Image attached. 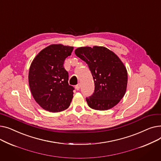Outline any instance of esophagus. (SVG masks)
Here are the masks:
<instances>
[{
	"mask_svg": "<svg viewBox=\"0 0 161 161\" xmlns=\"http://www.w3.org/2000/svg\"><path fill=\"white\" fill-rule=\"evenodd\" d=\"M75 87V89H76V90H80V87H81V85H80V83H78V85H76Z\"/></svg>",
	"mask_w": 161,
	"mask_h": 161,
	"instance_id": "obj_1",
	"label": "esophagus"
}]
</instances>
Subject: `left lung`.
I'll return each instance as SVG.
<instances>
[{"label": "left lung", "instance_id": "left-lung-1", "mask_svg": "<svg viewBox=\"0 0 161 161\" xmlns=\"http://www.w3.org/2000/svg\"><path fill=\"white\" fill-rule=\"evenodd\" d=\"M76 56L85 61L95 83V91L86 98L89 106L96 110L111 109L124 97L127 86V70L119 57L103 46L80 47Z\"/></svg>", "mask_w": 161, "mask_h": 161}]
</instances>
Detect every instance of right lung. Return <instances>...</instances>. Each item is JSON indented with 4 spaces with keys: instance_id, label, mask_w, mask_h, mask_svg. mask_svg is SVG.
Here are the masks:
<instances>
[{
    "instance_id": "add662e5",
    "label": "right lung",
    "mask_w": 161,
    "mask_h": 161,
    "mask_svg": "<svg viewBox=\"0 0 161 161\" xmlns=\"http://www.w3.org/2000/svg\"><path fill=\"white\" fill-rule=\"evenodd\" d=\"M74 47L52 44L38 53L31 63L29 84L36 102L49 112H60L70 105L74 87L69 85V73L63 66Z\"/></svg>"
}]
</instances>
